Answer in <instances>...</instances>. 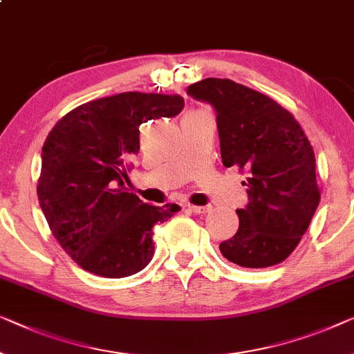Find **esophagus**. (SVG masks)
<instances>
[{
    "label": "esophagus",
    "mask_w": 354,
    "mask_h": 354,
    "mask_svg": "<svg viewBox=\"0 0 354 354\" xmlns=\"http://www.w3.org/2000/svg\"><path fill=\"white\" fill-rule=\"evenodd\" d=\"M187 208L195 214H205V213H209V211H211L209 205H207V207H195V205H187Z\"/></svg>",
    "instance_id": "obj_1"
}]
</instances>
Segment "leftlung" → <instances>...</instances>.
Listing matches in <instances>:
<instances>
[{
  "mask_svg": "<svg viewBox=\"0 0 354 354\" xmlns=\"http://www.w3.org/2000/svg\"><path fill=\"white\" fill-rule=\"evenodd\" d=\"M187 95L216 111L224 167L248 173L240 225L219 250L248 268L283 262L307 232L319 203L315 152L294 115L267 95L230 79L207 77Z\"/></svg>",
  "mask_w": 354,
  "mask_h": 354,
  "instance_id": "left-lung-1",
  "label": "left lung"
}]
</instances>
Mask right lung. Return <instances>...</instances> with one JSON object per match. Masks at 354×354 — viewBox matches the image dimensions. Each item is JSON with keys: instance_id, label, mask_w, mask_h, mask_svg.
Instances as JSON below:
<instances>
[{"instance_id": "add662e5", "label": "right lung", "mask_w": 354, "mask_h": 354, "mask_svg": "<svg viewBox=\"0 0 354 354\" xmlns=\"http://www.w3.org/2000/svg\"><path fill=\"white\" fill-rule=\"evenodd\" d=\"M179 95L124 92L70 111L47 135L41 154L39 207L68 256L84 270L124 278L154 254L152 227L178 205L143 203L124 184L140 151V125L175 118Z\"/></svg>"}]
</instances>
